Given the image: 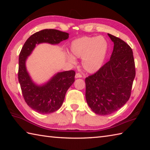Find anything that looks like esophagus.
Here are the masks:
<instances>
[{"label": "esophagus", "mask_w": 150, "mask_h": 150, "mask_svg": "<svg viewBox=\"0 0 150 150\" xmlns=\"http://www.w3.org/2000/svg\"><path fill=\"white\" fill-rule=\"evenodd\" d=\"M82 77V75L81 74V73H77L75 74V78L77 79V78H81Z\"/></svg>", "instance_id": "1"}]
</instances>
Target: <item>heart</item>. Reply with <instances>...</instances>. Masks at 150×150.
Wrapping results in <instances>:
<instances>
[{"instance_id":"heart-1","label":"heart","mask_w":150,"mask_h":150,"mask_svg":"<svg viewBox=\"0 0 150 150\" xmlns=\"http://www.w3.org/2000/svg\"><path fill=\"white\" fill-rule=\"evenodd\" d=\"M70 50L74 56L83 59L82 66L87 71L93 73L104 64L108 52V43L104 37H84L73 40ZM68 60L75 63L73 57L69 56Z\"/></svg>"}]
</instances>
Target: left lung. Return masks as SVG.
<instances>
[{
	"label": "left lung",
	"instance_id": "obj_1",
	"mask_svg": "<svg viewBox=\"0 0 150 150\" xmlns=\"http://www.w3.org/2000/svg\"><path fill=\"white\" fill-rule=\"evenodd\" d=\"M108 35L114 43L110 60L85 79L87 103L100 115L112 113L126 103L135 77L131 47L119 38Z\"/></svg>",
	"mask_w": 150,
	"mask_h": 150
}]
</instances>
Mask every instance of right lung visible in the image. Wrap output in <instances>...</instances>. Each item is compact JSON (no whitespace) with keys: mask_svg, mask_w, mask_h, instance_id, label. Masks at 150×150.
<instances>
[{"mask_svg":"<svg viewBox=\"0 0 150 150\" xmlns=\"http://www.w3.org/2000/svg\"><path fill=\"white\" fill-rule=\"evenodd\" d=\"M68 37V33L57 30H41L28 38L19 54L18 79L22 95L28 106L39 113H53L61 107L67 90L75 81V72L70 70L58 73L45 84L37 86L31 81L27 71L26 59L36 44H57Z\"/></svg>","mask_w":150,"mask_h":150,"instance_id":"obj_1","label":"right lung"}]
</instances>
